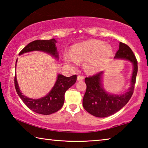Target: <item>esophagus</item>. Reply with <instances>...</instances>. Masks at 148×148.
<instances>
[{
	"instance_id": "1",
	"label": "esophagus",
	"mask_w": 148,
	"mask_h": 148,
	"mask_svg": "<svg viewBox=\"0 0 148 148\" xmlns=\"http://www.w3.org/2000/svg\"><path fill=\"white\" fill-rule=\"evenodd\" d=\"M84 76L83 75H79L78 77H77V81H82V80L84 79Z\"/></svg>"
}]
</instances>
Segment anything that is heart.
Instances as JSON below:
<instances>
[{
  "instance_id": "1",
  "label": "heart",
  "mask_w": 148,
  "mask_h": 148,
  "mask_svg": "<svg viewBox=\"0 0 148 148\" xmlns=\"http://www.w3.org/2000/svg\"><path fill=\"white\" fill-rule=\"evenodd\" d=\"M112 52L111 46L105 45L103 41L89 40L75 46L73 54L68 56L67 59L74 64H78L79 61H86V71L94 73L102 69Z\"/></svg>"
}]
</instances>
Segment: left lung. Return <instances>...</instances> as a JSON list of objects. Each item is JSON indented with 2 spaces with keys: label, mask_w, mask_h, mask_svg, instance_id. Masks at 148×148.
<instances>
[{
  "label": "left lung",
  "mask_w": 148,
  "mask_h": 148,
  "mask_svg": "<svg viewBox=\"0 0 148 148\" xmlns=\"http://www.w3.org/2000/svg\"><path fill=\"white\" fill-rule=\"evenodd\" d=\"M114 58L128 60L132 64L131 86L125 94H110L106 92L102 86L103 71L86 77L84 81L86 90L83 100V108L87 112L97 117H106L117 113L128 103L134 92L138 72V62L134 53L129 46L120 42L119 48Z\"/></svg>",
  "instance_id": "obj_1"
}]
</instances>
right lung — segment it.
Returning <instances> with one entry per match:
<instances>
[{
  "instance_id": "right-lung-1",
  "label": "right lung",
  "mask_w": 148,
  "mask_h": 148,
  "mask_svg": "<svg viewBox=\"0 0 148 148\" xmlns=\"http://www.w3.org/2000/svg\"><path fill=\"white\" fill-rule=\"evenodd\" d=\"M56 42V40L54 38L50 40H34L24 47L19 53V55L37 50L48 53L56 58H58ZM77 78L76 75L67 77L59 74L58 75L56 82L50 92L47 96L39 99H31L23 95L19 88L16 75L14 77V84L19 98L31 110L39 114L50 115L56 112L62 108L64 103L65 92L75 83Z\"/></svg>"
}]
</instances>
